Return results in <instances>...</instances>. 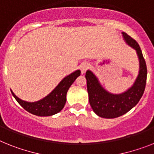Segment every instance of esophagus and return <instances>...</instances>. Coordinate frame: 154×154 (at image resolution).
Returning <instances> with one entry per match:
<instances>
[{
    "label": "esophagus",
    "mask_w": 154,
    "mask_h": 154,
    "mask_svg": "<svg viewBox=\"0 0 154 154\" xmlns=\"http://www.w3.org/2000/svg\"><path fill=\"white\" fill-rule=\"evenodd\" d=\"M89 68V63H82L81 65H80V70H81V72L82 74H84L85 72L87 71V69Z\"/></svg>",
    "instance_id": "1"
}]
</instances>
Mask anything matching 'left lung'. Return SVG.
Wrapping results in <instances>:
<instances>
[{
	"mask_svg": "<svg viewBox=\"0 0 154 154\" xmlns=\"http://www.w3.org/2000/svg\"><path fill=\"white\" fill-rule=\"evenodd\" d=\"M122 34L126 43L136 50L139 60V72L133 86L125 92L114 94L103 88L91 71L88 70L86 72L89 101L91 108L98 116L106 119L119 117L134 107L143 96L146 83V64L140 47L136 41L128 34L123 32Z\"/></svg>",
	"mask_w": 154,
	"mask_h": 154,
	"instance_id": "8db88e82",
	"label": "left lung"
}]
</instances>
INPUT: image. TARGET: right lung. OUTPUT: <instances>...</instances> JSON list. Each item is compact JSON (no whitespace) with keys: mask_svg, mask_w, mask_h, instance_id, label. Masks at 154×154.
<instances>
[{"mask_svg":"<svg viewBox=\"0 0 154 154\" xmlns=\"http://www.w3.org/2000/svg\"><path fill=\"white\" fill-rule=\"evenodd\" d=\"M80 73L81 72L79 70H77L69 75L66 76L49 94L38 101L28 102L23 101L16 96L12 91H11V92L18 103L30 113L38 116H49L55 115L61 111L64 107L66 95L68 89L75 82V80L80 75Z\"/></svg>","mask_w":154,"mask_h":154,"instance_id":"add662e5","label":"right lung"}]
</instances>
